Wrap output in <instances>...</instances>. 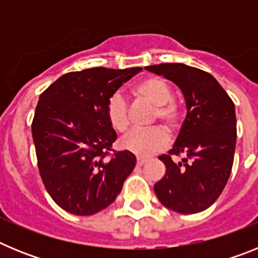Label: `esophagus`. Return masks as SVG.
<instances>
[{"label": "esophagus", "mask_w": 258, "mask_h": 258, "mask_svg": "<svg viewBox=\"0 0 258 258\" xmlns=\"http://www.w3.org/2000/svg\"><path fill=\"white\" fill-rule=\"evenodd\" d=\"M146 163H147V159H143V157H138V159H137V165L142 166L145 165Z\"/></svg>", "instance_id": "esophagus-1"}]
</instances>
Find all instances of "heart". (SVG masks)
I'll list each match as a JSON object with an SVG mask.
<instances>
[{
	"label": "heart",
	"mask_w": 258,
	"mask_h": 258,
	"mask_svg": "<svg viewBox=\"0 0 258 258\" xmlns=\"http://www.w3.org/2000/svg\"><path fill=\"white\" fill-rule=\"evenodd\" d=\"M134 94L156 106L155 117L159 118L166 127L173 129L177 125L179 111L177 104L170 101L172 90L166 81L160 77H146L134 86ZM106 113L113 129L118 132L126 131L129 126V107L121 93H115L109 97ZM168 141V134L161 127H151L146 131L133 129L122 137L120 146L137 156L149 157L164 149Z\"/></svg>",
	"instance_id": "obj_1"
}]
</instances>
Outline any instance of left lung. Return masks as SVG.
Segmentation results:
<instances>
[{
	"instance_id": "obj_1",
	"label": "left lung",
	"mask_w": 258,
	"mask_h": 258,
	"mask_svg": "<svg viewBox=\"0 0 258 258\" xmlns=\"http://www.w3.org/2000/svg\"><path fill=\"white\" fill-rule=\"evenodd\" d=\"M181 89L187 115L168 155L159 156L165 175L154 186L157 199L182 214L206 211L229 181L236 145V116L231 98L208 72L182 63L146 67ZM186 156L179 163L172 154Z\"/></svg>"
}]
</instances>
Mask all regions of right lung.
Here are the masks:
<instances>
[{
  "instance_id": "obj_1",
  "label": "right lung",
  "mask_w": 258,
  "mask_h": 258,
  "mask_svg": "<svg viewBox=\"0 0 258 258\" xmlns=\"http://www.w3.org/2000/svg\"><path fill=\"white\" fill-rule=\"evenodd\" d=\"M142 68L95 67L70 72L40 95L32 137L40 175L52 200L76 216H92L115 202L136 166L132 152L112 150L117 134L107 101Z\"/></svg>"
}]
</instances>
